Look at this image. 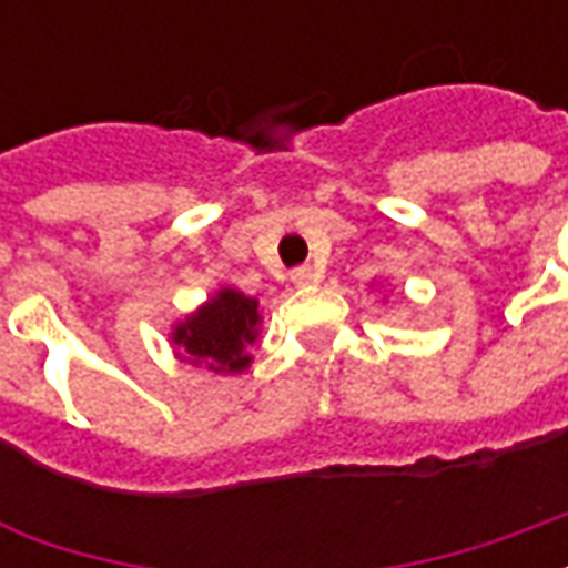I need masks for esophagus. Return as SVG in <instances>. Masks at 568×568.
I'll use <instances>...</instances> for the list:
<instances>
[{
    "label": "esophagus",
    "mask_w": 568,
    "mask_h": 568,
    "mask_svg": "<svg viewBox=\"0 0 568 568\" xmlns=\"http://www.w3.org/2000/svg\"><path fill=\"white\" fill-rule=\"evenodd\" d=\"M320 280V271H313L310 264H304V267H295L292 271V283L295 285H310V283H316Z\"/></svg>",
    "instance_id": "obj_1"
}]
</instances>
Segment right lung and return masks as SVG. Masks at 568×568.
<instances>
[{"mask_svg": "<svg viewBox=\"0 0 568 568\" xmlns=\"http://www.w3.org/2000/svg\"><path fill=\"white\" fill-rule=\"evenodd\" d=\"M261 325L258 301L236 288L215 292L200 310L173 328V346L191 365H206L222 374H240L252 365L246 349L255 344Z\"/></svg>", "mask_w": 568, "mask_h": 568, "instance_id": "obj_1", "label": "right lung"}]
</instances>
